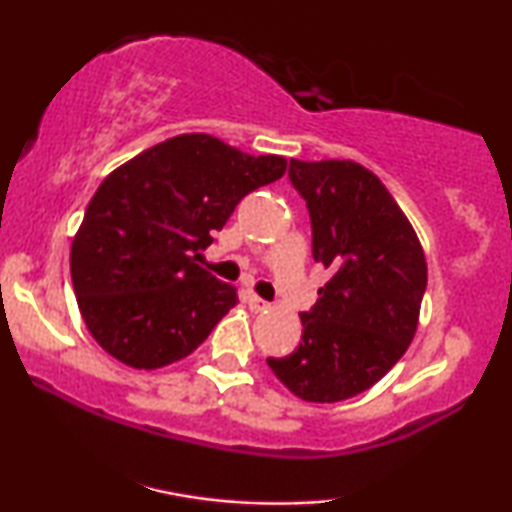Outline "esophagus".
Listing matches in <instances>:
<instances>
[{"label":"esophagus","instance_id":"34e87169","mask_svg":"<svg viewBox=\"0 0 512 512\" xmlns=\"http://www.w3.org/2000/svg\"><path fill=\"white\" fill-rule=\"evenodd\" d=\"M244 303L249 305L251 312H263V310H268V303H265L263 298H258L256 293H247V296H244Z\"/></svg>","mask_w":512,"mask_h":512}]
</instances>
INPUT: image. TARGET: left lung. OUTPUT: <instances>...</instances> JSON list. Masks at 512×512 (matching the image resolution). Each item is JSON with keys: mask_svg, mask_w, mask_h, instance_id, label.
<instances>
[{"mask_svg": "<svg viewBox=\"0 0 512 512\" xmlns=\"http://www.w3.org/2000/svg\"><path fill=\"white\" fill-rule=\"evenodd\" d=\"M289 179L310 212L314 261L331 279L300 314L296 352L270 356L268 366L303 401H345L382 380L415 338L424 251L401 207L363 165L291 160Z\"/></svg>", "mask_w": 512, "mask_h": 512, "instance_id": "left-lung-1", "label": "left lung"}]
</instances>
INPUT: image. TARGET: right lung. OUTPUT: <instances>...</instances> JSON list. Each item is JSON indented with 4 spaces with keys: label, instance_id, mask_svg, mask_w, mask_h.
Instances as JSON below:
<instances>
[{
    "label": "right lung",
    "instance_id": "add662e5",
    "mask_svg": "<svg viewBox=\"0 0 512 512\" xmlns=\"http://www.w3.org/2000/svg\"><path fill=\"white\" fill-rule=\"evenodd\" d=\"M284 172L282 156H249L200 132L111 172L83 214L69 261L97 345L144 370L198 349L237 293L195 261L237 202Z\"/></svg>",
    "mask_w": 512,
    "mask_h": 512
}]
</instances>
